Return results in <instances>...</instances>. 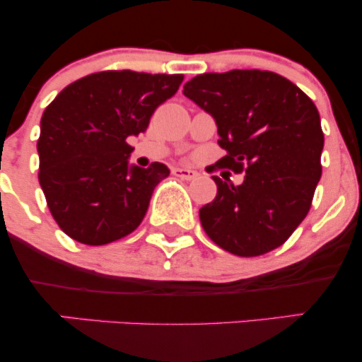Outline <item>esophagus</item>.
<instances>
[{
	"instance_id": "obj_1",
	"label": "esophagus",
	"mask_w": 362,
	"mask_h": 362,
	"mask_svg": "<svg viewBox=\"0 0 362 362\" xmlns=\"http://www.w3.org/2000/svg\"><path fill=\"white\" fill-rule=\"evenodd\" d=\"M173 173H175L177 177L184 178V180H194L195 177H199V173L195 172V170H190V168H182V167L173 168Z\"/></svg>"
}]
</instances>
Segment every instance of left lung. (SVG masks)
Segmentation results:
<instances>
[{"instance_id":"left-lung-1","label":"left lung","mask_w":362,"mask_h":362,"mask_svg":"<svg viewBox=\"0 0 362 362\" xmlns=\"http://www.w3.org/2000/svg\"><path fill=\"white\" fill-rule=\"evenodd\" d=\"M184 95L216 120L226 151L218 163L245 173L240 185L213 177L218 194L199 209L207 236L238 257L281 247L308 214L322 177L315 103L288 78L260 69L199 74Z\"/></svg>"}]
</instances>
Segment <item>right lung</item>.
I'll return each mask as SVG.
<instances>
[{
	"label": "right lung",
	"mask_w": 362,
	"mask_h": 362,
	"mask_svg": "<svg viewBox=\"0 0 362 362\" xmlns=\"http://www.w3.org/2000/svg\"><path fill=\"white\" fill-rule=\"evenodd\" d=\"M182 74L93 73L71 83L40 119L39 182L52 218L85 245H107L136 230L167 165H129V136L148 129Z\"/></svg>",
	"instance_id": "1"
}]
</instances>
